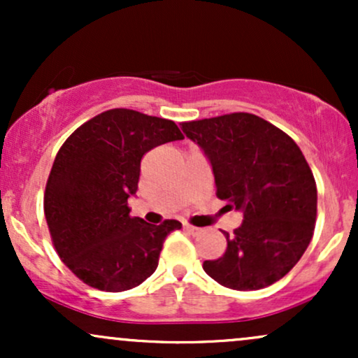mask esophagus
<instances>
[{
	"label": "esophagus",
	"mask_w": 358,
	"mask_h": 358,
	"mask_svg": "<svg viewBox=\"0 0 358 358\" xmlns=\"http://www.w3.org/2000/svg\"><path fill=\"white\" fill-rule=\"evenodd\" d=\"M183 227L187 229L188 232H192V234H200V232H202V229L195 227V225H192V224H183Z\"/></svg>",
	"instance_id": "1"
}]
</instances>
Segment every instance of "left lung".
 I'll return each mask as SVG.
<instances>
[{
	"instance_id": "1",
	"label": "left lung",
	"mask_w": 358,
	"mask_h": 358,
	"mask_svg": "<svg viewBox=\"0 0 358 358\" xmlns=\"http://www.w3.org/2000/svg\"><path fill=\"white\" fill-rule=\"evenodd\" d=\"M203 150L215 176L217 196L244 222L224 231L227 249L203 262L225 287L252 291L286 276L301 259L316 222L313 171L296 143L266 119L249 113L182 122Z\"/></svg>"
}]
</instances>
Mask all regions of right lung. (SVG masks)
Wrapping results in <instances>:
<instances>
[{
    "label": "right lung",
    "instance_id": "obj_1",
    "mask_svg": "<svg viewBox=\"0 0 358 358\" xmlns=\"http://www.w3.org/2000/svg\"><path fill=\"white\" fill-rule=\"evenodd\" d=\"M183 139L170 119L109 109L77 127L55 156L43 210L57 254L90 287L109 293L141 285L158 268L163 242L178 220L146 224L131 217L141 159Z\"/></svg>",
    "mask_w": 358,
    "mask_h": 358
}]
</instances>
